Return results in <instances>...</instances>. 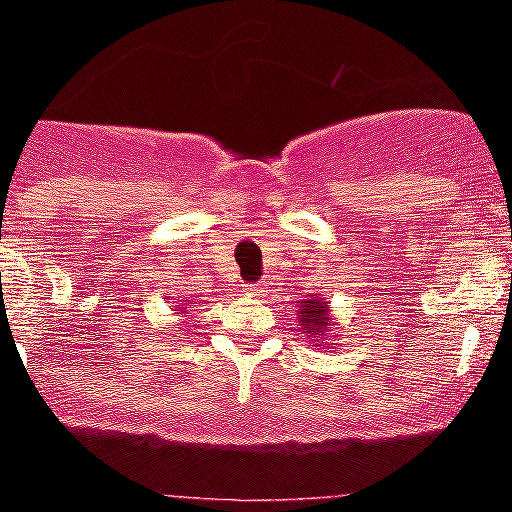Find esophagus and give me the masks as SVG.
Masks as SVG:
<instances>
[{
    "label": "esophagus",
    "instance_id": "obj_1",
    "mask_svg": "<svg viewBox=\"0 0 512 512\" xmlns=\"http://www.w3.org/2000/svg\"><path fill=\"white\" fill-rule=\"evenodd\" d=\"M245 292L252 294V297H257V294H260V292H265V287H262V285H247Z\"/></svg>",
    "mask_w": 512,
    "mask_h": 512
}]
</instances>
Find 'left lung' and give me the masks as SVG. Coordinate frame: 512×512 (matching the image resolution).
<instances>
[{"mask_svg":"<svg viewBox=\"0 0 512 512\" xmlns=\"http://www.w3.org/2000/svg\"><path fill=\"white\" fill-rule=\"evenodd\" d=\"M299 322L309 329V332L317 334L319 329H329V319H327V304L324 302H314V299H307L299 309Z\"/></svg>","mask_w":512,"mask_h":512,"instance_id":"1","label":"left lung"}]
</instances>
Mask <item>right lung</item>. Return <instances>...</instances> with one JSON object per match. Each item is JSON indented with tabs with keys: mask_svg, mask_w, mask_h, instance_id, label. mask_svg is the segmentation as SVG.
Listing matches in <instances>:
<instances>
[{
	"mask_svg": "<svg viewBox=\"0 0 512 512\" xmlns=\"http://www.w3.org/2000/svg\"><path fill=\"white\" fill-rule=\"evenodd\" d=\"M178 312H180V309H178Z\"/></svg>",
	"mask_w": 512,
	"mask_h": 512,
	"instance_id": "add662e5",
	"label": "right lung"
}]
</instances>
